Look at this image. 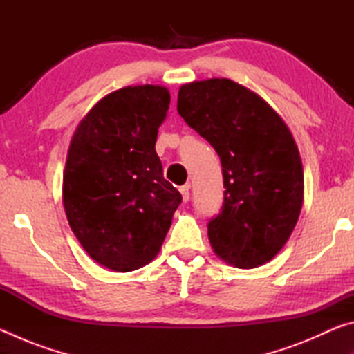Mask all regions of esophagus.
<instances>
[{
  "label": "esophagus",
  "instance_id": "esophagus-1",
  "mask_svg": "<svg viewBox=\"0 0 354 354\" xmlns=\"http://www.w3.org/2000/svg\"><path fill=\"white\" fill-rule=\"evenodd\" d=\"M189 189H190L189 184H185V185H183V187H179V192H181L183 201H184V203H187L189 198H190V192H189Z\"/></svg>",
  "mask_w": 354,
  "mask_h": 354
}]
</instances>
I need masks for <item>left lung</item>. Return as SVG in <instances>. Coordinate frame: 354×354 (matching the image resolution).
I'll list each match as a JSON object with an SVG mask.
<instances>
[{
    "label": "left lung",
    "instance_id": "obj_1",
    "mask_svg": "<svg viewBox=\"0 0 354 354\" xmlns=\"http://www.w3.org/2000/svg\"><path fill=\"white\" fill-rule=\"evenodd\" d=\"M178 112L223 167V206L207 225L214 253L237 268L272 261L303 206V164L290 129L266 100L226 77L184 84Z\"/></svg>",
    "mask_w": 354,
    "mask_h": 354
}]
</instances>
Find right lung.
Wrapping results in <instances>:
<instances>
[{"label":"right lung","mask_w":354,"mask_h":354,"mask_svg":"<svg viewBox=\"0 0 354 354\" xmlns=\"http://www.w3.org/2000/svg\"><path fill=\"white\" fill-rule=\"evenodd\" d=\"M169 106L162 86L123 87L100 100L71 137L64 209L82 248L109 270L151 262L181 205L154 148Z\"/></svg>","instance_id":"1"}]
</instances>
